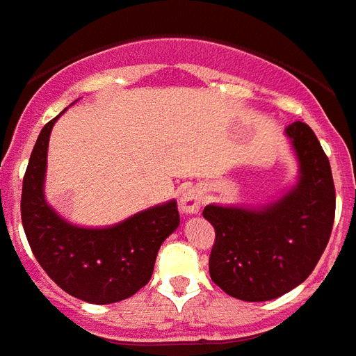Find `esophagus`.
Masks as SVG:
<instances>
[{
  "instance_id": "esophagus-1",
  "label": "esophagus",
  "mask_w": 356,
  "mask_h": 356,
  "mask_svg": "<svg viewBox=\"0 0 356 356\" xmlns=\"http://www.w3.org/2000/svg\"><path fill=\"white\" fill-rule=\"evenodd\" d=\"M203 188L192 186L190 190H186L181 197V210L184 213H197L203 207Z\"/></svg>"
}]
</instances>
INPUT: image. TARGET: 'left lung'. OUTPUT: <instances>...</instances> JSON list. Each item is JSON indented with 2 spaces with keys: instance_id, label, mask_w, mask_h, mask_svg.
Here are the masks:
<instances>
[{
  "instance_id": "8db88e82",
  "label": "left lung",
  "mask_w": 356,
  "mask_h": 356,
  "mask_svg": "<svg viewBox=\"0 0 356 356\" xmlns=\"http://www.w3.org/2000/svg\"><path fill=\"white\" fill-rule=\"evenodd\" d=\"M300 161V181L278 203L259 210L204 207L216 230L210 278L232 298L267 302L309 278L327 247L334 221L333 173L307 124L285 129Z\"/></svg>"
}]
</instances>
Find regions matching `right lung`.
<instances>
[{
  "instance_id": "1",
  "label": "right lung",
  "mask_w": 356,
  "mask_h": 356,
  "mask_svg": "<svg viewBox=\"0 0 356 356\" xmlns=\"http://www.w3.org/2000/svg\"><path fill=\"white\" fill-rule=\"evenodd\" d=\"M56 118L43 126L29 159L22 190L23 230L34 258L58 287L89 303L120 302L152 278L159 248L179 227L177 203L153 207L109 228L63 221L43 197L49 135Z\"/></svg>"
}]
</instances>
